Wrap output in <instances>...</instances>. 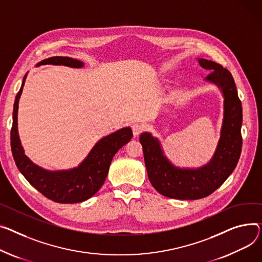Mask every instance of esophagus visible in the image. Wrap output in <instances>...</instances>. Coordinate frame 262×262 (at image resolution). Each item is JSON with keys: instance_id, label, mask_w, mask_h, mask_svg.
<instances>
[{"instance_id": "1", "label": "esophagus", "mask_w": 262, "mask_h": 262, "mask_svg": "<svg viewBox=\"0 0 262 262\" xmlns=\"http://www.w3.org/2000/svg\"><path fill=\"white\" fill-rule=\"evenodd\" d=\"M132 128H133V134H134L135 137H137L138 135H140V134L143 132V125L139 124V123L133 124Z\"/></svg>"}]
</instances>
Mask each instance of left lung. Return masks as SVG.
<instances>
[{
	"label": "left lung",
	"instance_id": "1",
	"mask_svg": "<svg viewBox=\"0 0 262 262\" xmlns=\"http://www.w3.org/2000/svg\"><path fill=\"white\" fill-rule=\"evenodd\" d=\"M200 65L210 69L206 81L217 84L224 97V118L221 137L211 162L197 169L173 166L162 152L159 141L150 134L140 136L148 179L161 195L180 200L207 197L220 187L235 169L242 147V105L232 74L220 64L199 59Z\"/></svg>",
	"mask_w": 262,
	"mask_h": 262
}]
</instances>
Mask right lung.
<instances>
[{
  "mask_svg": "<svg viewBox=\"0 0 262 262\" xmlns=\"http://www.w3.org/2000/svg\"><path fill=\"white\" fill-rule=\"evenodd\" d=\"M52 64L79 68L81 61L68 57H51L41 61L39 65ZM22 86L15 96L12 114L10 144L14 162L26 180L46 198L58 203H77L93 197L101 188L108 173L111 162L116 152L133 137L129 127L119 129L101 140L93 147L85 160L71 170L49 171L33 164L24 154L17 135V104L23 91Z\"/></svg>",
  "mask_w": 262,
  "mask_h": 262,
  "instance_id": "1",
  "label": "right lung"
}]
</instances>
